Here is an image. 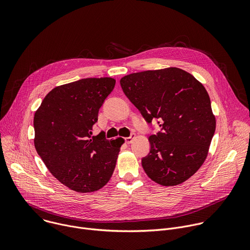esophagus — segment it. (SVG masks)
<instances>
[{"label": "esophagus", "instance_id": "34e87169", "mask_svg": "<svg viewBox=\"0 0 250 250\" xmlns=\"http://www.w3.org/2000/svg\"><path fill=\"white\" fill-rule=\"evenodd\" d=\"M134 137H135V134H134V133H132L130 136L125 137V141L126 142V144H131L132 140L134 139Z\"/></svg>", "mask_w": 250, "mask_h": 250}]
</instances>
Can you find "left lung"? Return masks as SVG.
I'll list each match as a JSON object with an SVG mask.
<instances>
[{
	"label": "left lung",
	"mask_w": 250,
	"mask_h": 250,
	"mask_svg": "<svg viewBox=\"0 0 250 250\" xmlns=\"http://www.w3.org/2000/svg\"><path fill=\"white\" fill-rule=\"evenodd\" d=\"M120 83L145 120H157L161 127L149 136L150 151L141 159L146 173L162 186L185 182L207 158L216 130L207 90L176 67L132 73Z\"/></svg>",
	"instance_id": "1"
}]
</instances>
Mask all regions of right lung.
<instances>
[{
    "instance_id": "add662e5",
    "label": "right lung",
    "mask_w": 250,
    "mask_h": 250,
    "mask_svg": "<svg viewBox=\"0 0 250 250\" xmlns=\"http://www.w3.org/2000/svg\"><path fill=\"white\" fill-rule=\"evenodd\" d=\"M110 77L86 78L52 89L34 114V146L50 173L78 193L109 182L124 139L108 140L92 127L114 90Z\"/></svg>"
}]
</instances>
